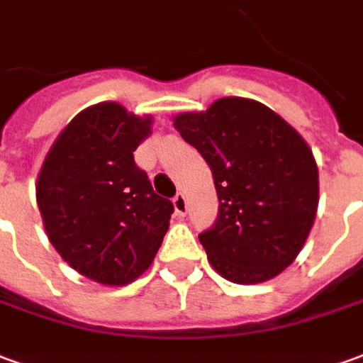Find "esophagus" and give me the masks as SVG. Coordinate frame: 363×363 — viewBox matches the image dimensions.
Instances as JSON below:
<instances>
[{"label":"esophagus","mask_w":363,"mask_h":363,"mask_svg":"<svg viewBox=\"0 0 363 363\" xmlns=\"http://www.w3.org/2000/svg\"><path fill=\"white\" fill-rule=\"evenodd\" d=\"M174 202V212L179 214V216H184L186 214V210H189V202H186V196L182 194V192H179L177 196L173 199Z\"/></svg>","instance_id":"34e87169"}]
</instances>
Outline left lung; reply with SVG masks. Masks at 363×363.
<instances>
[{
  "label": "left lung",
  "mask_w": 363,
  "mask_h": 363,
  "mask_svg": "<svg viewBox=\"0 0 363 363\" xmlns=\"http://www.w3.org/2000/svg\"><path fill=\"white\" fill-rule=\"evenodd\" d=\"M174 128L216 184V222L199 234L212 267L245 285L279 275L303 250L318 206V169L305 139L245 98L181 113Z\"/></svg>",
  "instance_id": "1"
}]
</instances>
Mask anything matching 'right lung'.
I'll return each instance as SVG.
<instances>
[{
    "mask_svg": "<svg viewBox=\"0 0 363 363\" xmlns=\"http://www.w3.org/2000/svg\"><path fill=\"white\" fill-rule=\"evenodd\" d=\"M149 125L151 118L120 104L92 106L58 135L39 173L37 204L50 243L104 285H125L147 271L174 212L133 159Z\"/></svg>",
    "mask_w": 363,
    "mask_h": 363,
    "instance_id": "add662e5",
    "label": "right lung"
}]
</instances>
